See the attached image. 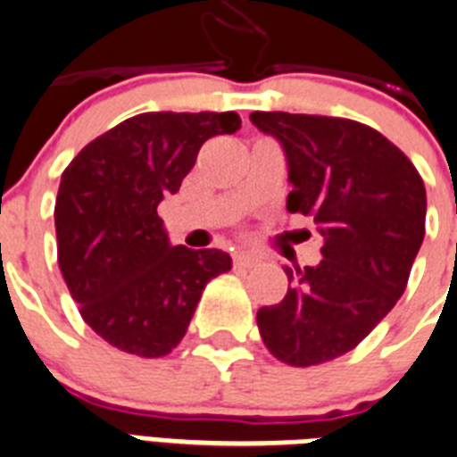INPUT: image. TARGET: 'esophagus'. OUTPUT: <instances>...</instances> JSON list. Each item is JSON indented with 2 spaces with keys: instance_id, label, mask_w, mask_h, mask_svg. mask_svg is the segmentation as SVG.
I'll list each match as a JSON object with an SVG mask.
<instances>
[{
  "instance_id": "1",
  "label": "esophagus",
  "mask_w": 457,
  "mask_h": 457,
  "mask_svg": "<svg viewBox=\"0 0 457 457\" xmlns=\"http://www.w3.org/2000/svg\"><path fill=\"white\" fill-rule=\"evenodd\" d=\"M232 262H235V267H244V270H248V267H255L260 260L258 255H253V253H235V255H232Z\"/></svg>"
}]
</instances>
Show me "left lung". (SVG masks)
<instances>
[{
	"instance_id": "left-lung-1",
	"label": "left lung",
	"mask_w": 457,
	"mask_h": 457,
	"mask_svg": "<svg viewBox=\"0 0 457 457\" xmlns=\"http://www.w3.org/2000/svg\"><path fill=\"white\" fill-rule=\"evenodd\" d=\"M281 141L287 211L323 235L316 267H283L290 287L258 312L264 346L290 367L323 365L353 351L397 304L425 237L423 179L404 153L348 118L253 111Z\"/></svg>"
}]
</instances>
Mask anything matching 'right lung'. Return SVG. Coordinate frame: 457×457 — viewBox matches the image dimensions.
<instances>
[{
    "label": "right lung",
    "instance_id": "obj_1",
    "mask_svg": "<svg viewBox=\"0 0 457 457\" xmlns=\"http://www.w3.org/2000/svg\"><path fill=\"white\" fill-rule=\"evenodd\" d=\"M239 128L235 111L139 113L92 139L62 171L57 264L80 318L118 351H174L206 283L232 267L216 248L171 246L157 204L179 193L204 141Z\"/></svg>",
    "mask_w": 457,
    "mask_h": 457
}]
</instances>
